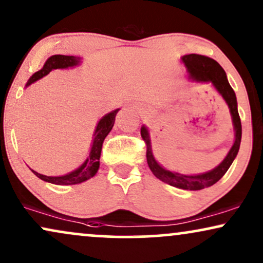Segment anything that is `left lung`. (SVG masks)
I'll return each mask as SVG.
<instances>
[{"mask_svg": "<svg viewBox=\"0 0 263 263\" xmlns=\"http://www.w3.org/2000/svg\"><path fill=\"white\" fill-rule=\"evenodd\" d=\"M181 61L187 69L189 81L198 82V84H211L212 87L220 93L226 104L228 105L234 129L233 145L229 149L228 154L226 155L221 164L212 170L199 175H183L167 170L156 161L155 156L153 154L151 134H149V129L145 125L141 127V136L147 144L148 166L156 178L172 185V187L183 189V191H200V189L211 187L216 182L220 181L227 172L229 166L232 165V162L234 161L239 148H240L241 122L238 112L237 97H235L233 88L229 85L223 68L214 59L200 54H185L181 57Z\"/></svg>", "mask_w": 263, "mask_h": 263, "instance_id": "1", "label": "left lung"}]
</instances>
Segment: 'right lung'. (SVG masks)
<instances>
[{"label": "right lung", "mask_w": 263, "mask_h": 263, "mask_svg": "<svg viewBox=\"0 0 263 263\" xmlns=\"http://www.w3.org/2000/svg\"><path fill=\"white\" fill-rule=\"evenodd\" d=\"M80 64H81V58L75 57V55H52V57H49L47 61H46L41 70L36 71L35 74L28 80L25 87L34 84L37 80L42 79L43 76L48 75L49 72L54 70V69L75 68V66H78ZM119 110H120V109H115V110L108 112V114H105L101 120L98 121V124L95 128V132H93L91 148H89L87 158H86V160L82 162L78 168H75L74 171L63 176H45L31 170V168H30V170L34 172V174L37 176L40 179H42V181L57 185L79 184L87 181L89 178H92L93 176L97 174L99 168V158H101L103 142H104V139L108 136L109 132L111 131L115 122V116L119 112Z\"/></svg>", "instance_id": "add662e5"}]
</instances>
